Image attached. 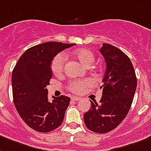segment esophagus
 Masks as SVG:
<instances>
[{"label":"esophagus","mask_w":151,"mask_h":151,"mask_svg":"<svg viewBox=\"0 0 151 151\" xmlns=\"http://www.w3.org/2000/svg\"><path fill=\"white\" fill-rule=\"evenodd\" d=\"M81 98H78V97H72L71 98V100H73V101H79Z\"/></svg>","instance_id":"34e87169"}]
</instances>
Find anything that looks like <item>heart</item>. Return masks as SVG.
Returning <instances> with one entry per match:
<instances>
[{"instance_id":"b5f03b06","label":"heart","mask_w":151,"mask_h":151,"mask_svg":"<svg viewBox=\"0 0 151 151\" xmlns=\"http://www.w3.org/2000/svg\"><path fill=\"white\" fill-rule=\"evenodd\" d=\"M73 57L86 67H90L95 61V56L90 50L80 49L75 50L73 53ZM65 55L63 53H59L53 58L51 62V70L56 76H59L64 72ZM93 81L90 79L84 80H74L70 82L68 86V89L74 93H80L85 88L92 86Z\"/></svg>"}]
</instances>
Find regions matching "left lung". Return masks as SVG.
<instances>
[{
	"label": "left lung",
	"instance_id": "left-lung-1",
	"mask_svg": "<svg viewBox=\"0 0 151 151\" xmlns=\"http://www.w3.org/2000/svg\"><path fill=\"white\" fill-rule=\"evenodd\" d=\"M100 53L106 70L103 78L102 97L99 103L91 101V108L84 114L86 126L99 134L115 129L129 112L137 87L134 69L128 56L115 46L102 44Z\"/></svg>",
	"mask_w": 151,
	"mask_h": 151
}]
</instances>
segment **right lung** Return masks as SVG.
I'll return each mask as SVG.
<instances>
[{
	"label": "right lung",
	"mask_w": 151,
	"mask_h": 151,
	"mask_svg": "<svg viewBox=\"0 0 151 151\" xmlns=\"http://www.w3.org/2000/svg\"><path fill=\"white\" fill-rule=\"evenodd\" d=\"M75 44L45 42L28 49L12 73L13 102L22 120L37 132L52 131L61 126L70 98L65 95L48 99L51 62L65 49Z\"/></svg>",
	"instance_id": "add662e5"
}]
</instances>
